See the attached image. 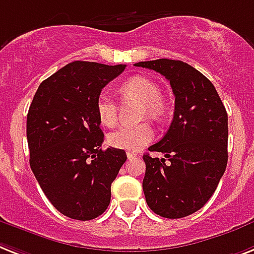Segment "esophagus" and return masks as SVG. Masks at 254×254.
Instances as JSON below:
<instances>
[{
	"label": "esophagus",
	"instance_id": "obj_1",
	"mask_svg": "<svg viewBox=\"0 0 254 254\" xmlns=\"http://www.w3.org/2000/svg\"><path fill=\"white\" fill-rule=\"evenodd\" d=\"M136 152H133V151H128L127 152V157L128 159H132V157H136Z\"/></svg>",
	"mask_w": 254,
	"mask_h": 254
}]
</instances>
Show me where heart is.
<instances>
[{"label": "heart", "instance_id": "heart-1", "mask_svg": "<svg viewBox=\"0 0 254 254\" xmlns=\"http://www.w3.org/2000/svg\"><path fill=\"white\" fill-rule=\"evenodd\" d=\"M121 94L125 98L136 99L143 102V117L148 115L152 119H160L164 114V101L161 98V90L159 85L147 77L135 76L129 78L121 86ZM95 110L101 123L105 126L115 125L117 122V103L111 95L101 93L97 97ZM153 137L151 126L141 123L131 127H121L109 135L107 141L110 145L119 149L137 151L147 145Z\"/></svg>", "mask_w": 254, "mask_h": 254}]
</instances>
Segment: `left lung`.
Returning a JSON list of instances; mask_svg holds the SVG:
<instances>
[{"label":"left lung","instance_id":"8db88e82","mask_svg":"<svg viewBox=\"0 0 254 254\" xmlns=\"http://www.w3.org/2000/svg\"><path fill=\"white\" fill-rule=\"evenodd\" d=\"M135 65L162 74L176 97L168 132L148 148L164 153L165 159L143 156L145 200L162 218H185L207 203L226 170V107L212 82L186 63L159 59Z\"/></svg>","mask_w":254,"mask_h":254}]
</instances>
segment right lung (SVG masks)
Returning <instances> with one entry per match:
<instances>
[{
	"mask_svg": "<svg viewBox=\"0 0 254 254\" xmlns=\"http://www.w3.org/2000/svg\"><path fill=\"white\" fill-rule=\"evenodd\" d=\"M125 64L73 62L39 85L27 114L30 166L52 206L77 220L106 211L111 184L127 160L123 149L102 151L95 102Z\"/></svg>",
	"mask_w": 254,
	"mask_h": 254,
	"instance_id": "add662e5",
	"label": "right lung"
}]
</instances>
